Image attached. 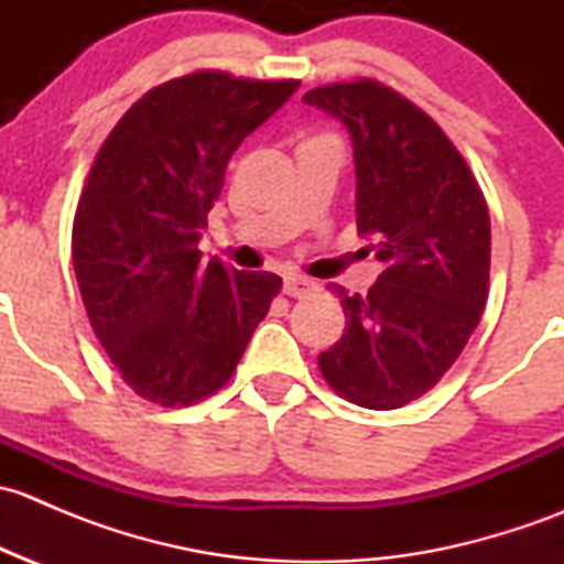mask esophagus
<instances>
[{
    "instance_id": "34e87169",
    "label": "esophagus",
    "mask_w": 564,
    "mask_h": 564,
    "mask_svg": "<svg viewBox=\"0 0 564 564\" xmlns=\"http://www.w3.org/2000/svg\"><path fill=\"white\" fill-rule=\"evenodd\" d=\"M283 292H286L289 297H308L311 292H316V283L311 281V278L297 275V272H289V275L283 278Z\"/></svg>"
}]
</instances>
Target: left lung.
Listing matches in <instances>:
<instances>
[{"instance_id": "obj_1", "label": "left lung", "mask_w": 564, "mask_h": 564, "mask_svg": "<svg viewBox=\"0 0 564 564\" xmlns=\"http://www.w3.org/2000/svg\"><path fill=\"white\" fill-rule=\"evenodd\" d=\"M303 104L349 133L357 235L373 240L382 264L368 294L335 286L346 329L318 368L357 406L398 409L445 377L480 322L491 264L486 198L440 124L382 84H329Z\"/></svg>"}]
</instances>
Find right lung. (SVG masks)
Wrapping results in <instances>:
<instances>
[{
	"instance_id": "1",
	"label": "right lung",
	"mask_w": 564,
	"mask_h": 564,
	"mask_svg": "<svg viewBox=\"0 0 564 564\" xmlns=\"http://www.w3.org/2000/svg\"><path fill=\"white\" fill-rule=\"evenodd\" d=\"M300 82L202 70L150 89L108 133L73 220V267L95 335L141 398L224 388L281 278L202 261L207 213L246 135Z\"/></svg>"
}]
</instances>
